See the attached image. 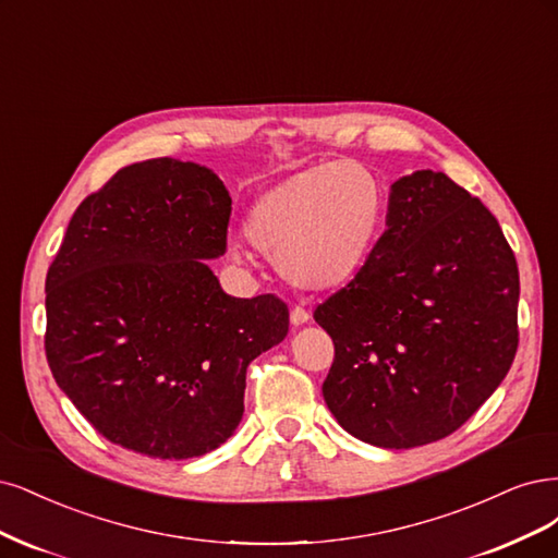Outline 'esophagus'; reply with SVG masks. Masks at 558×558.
<instances>
[{
	"mask_svg": "<svg viewBox=\"0 0 558 558\" xmlns=\"http://www.w3.org/2000/svg\"><path fill=\"white\" fill-rule=\"evenodd\" d=\"M308 311L305 308H301V305H294V308L290 311V322L294 327H299V325H305V322H308Z\"/></svg>",
	"mask_w": 558,
	"mask_h": 558,
	"instance_id": "esophagus-1",
	"label": "esophagus"
}]
</instances>
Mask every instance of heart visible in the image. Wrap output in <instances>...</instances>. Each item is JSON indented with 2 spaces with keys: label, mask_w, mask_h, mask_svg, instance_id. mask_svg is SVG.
I'll return each instance as SVG.
<instances>
[{
  "label": "heart",
  "mask_w": 558,
  "mask_h": 558,
  "mask_svg": "<svg viewBox=\"0 0 558 558\" xmlns=\"http://www.w3.org/2000/svg\"><path fill=\"white\" fill-rule=\"evenodd\" d=\"M385 190L350 159L322 161L257 196L247 236L303 290L331 292L366 268L383 227Z\"/></svg>",
  "instance_id": "heart-1"
}]
</instances>
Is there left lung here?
Segmentation results:
<instances>
[{"mask_svg":"<svg viewBox=\"0 0 558 558\" xmlns=\"http://www.w3.org/2000/svg\"><path fill=\"white\" fill-rule=\"evenodd\" d=\"M517 305V259L489 208L440 171L399 178L362 276L313 315L336 348L322 385L333 417L387 449L454 434L514 362Z\"/></svg>","mask_w":558,"mask_h":558,"instance_id":"left-lung-1","label":"left lung"}]
</instances>
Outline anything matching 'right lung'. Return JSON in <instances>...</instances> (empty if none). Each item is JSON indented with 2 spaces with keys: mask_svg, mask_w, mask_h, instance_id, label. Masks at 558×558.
<instances>
[{
  "mask_svg": "<svg viewBox=\"0 0 558 558\" xmlns=\"http://www.w3.org/2000/svg\"><path fill=\"white\" fill-rule=\"evenodd\" d=\"M231 196L210 169L157 157L113 173L71 218L46 276V359L99 434L153 459L220 447L253 359L290 331L276 294L222 292Z\"/></svg>",
  "mask_w": 558,
  "mask_h": 558,
  "instance_id": "obj_1",
  "label": "right lung"
}]
</instances>
